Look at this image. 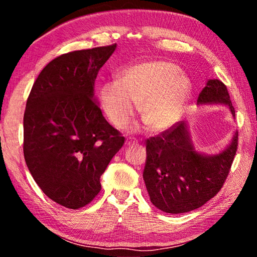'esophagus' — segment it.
Segmentation results:
<instances>
[{"label": "esophagus", "mask_w": 257, "mask_h": 257, "mask_svg": "<svg viewBox=\"0 0 257 257\" xmlns=\"http://www.w3.org/2000/svg\"><path fill=\"white\" fill-rule=\"evenodd\" d=\"M135 144H137V141H129V139H127V141H125V145H135Z\"/></svg>", "instance_id": "obj_1"}]
</instances>
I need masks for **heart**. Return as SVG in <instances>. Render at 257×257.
<instances>
[{"label":"heart","instance_id":"1","mask_svg":"<svg viewBox=\"0 0 257 257\" xmlns=\"http://www.w3.org/2000/svg\"><path fill=\"white\" fill-rule=\"evenodd\" d=\"M190 90L189 78L180 72L177 64L152 60L134 64L120 73L118 81L104 85L99 99L115 127H125L139 104V113L147 128L163 133L180 119Z\"/></svg>","mask_w":257,"mask_h":257}]
</instances>
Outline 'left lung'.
<instances>
[{
	"label": "left lung",
	"mask_w": 257,
	"mask_h": 257,
	"mask_svg": "<svg viewBox=\"0 0 257 257\" xmlns=\"http://www.w3.org/2000/svg\"><path fill=\"white\" fill-rule=\"evenodd\" d=\"M197 104H223L234 116L227 86L219 79L207 80ZM237 146L238 132H234L230 144L220 153H198L191 143L188 124L185 121L147 139L143 178L151 202L159 210L171 214L201 207L222 188Z\"/></svg>",
	"instance_id": "obj_1"
}]
</instances>
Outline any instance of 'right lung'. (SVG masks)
Instances as JSON below:
<instances>
[{"instance_id":"obj_1","label":"right lung","mask_w":257,"mask_h":257,"mask_svg":"<svg viewBox=\"0 0 257 257\" xmlns=\"http://www.w3.org/2000/svg\"><path fill=\"white\" fill-rule=\"evenodd\" d=\"M116 44L73 51L38 75L24 114V155L47 197L64 207L87 205L124 137L107 122L94 96L97 73Z\"/></svg>"}]
</instances>
